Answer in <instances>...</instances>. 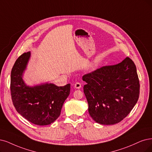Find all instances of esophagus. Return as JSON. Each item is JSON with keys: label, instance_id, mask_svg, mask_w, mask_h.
Returning <instances> with one entry per match:
<instances>
[{"label": "esophagus", "instance_id": "34e87169", "mask_svg": "<svg viewBox=\"0 0 152 152\" xmlns=\"http://www.w3.org/2000/svg\"><path fill=\"white\" fill-rule=\"evenodd\" d=\"M81 88V83L79 82H77L75 84V88L76 89H80Z\"/></svg>", "mask_w": 152, "mask_h": 152}]
</instances>
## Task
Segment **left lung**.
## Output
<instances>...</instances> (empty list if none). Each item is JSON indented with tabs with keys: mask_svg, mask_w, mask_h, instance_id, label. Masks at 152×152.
<instances>
[{
	"mask_svg": "<svg viewBox=\"0 0 152 152\" xmlns=\"http://www.w3.org/2000/svg\"><path fill=\"white\" fill-rule=\"evenodd\" d=\"M88 111L94 121L114 125L130 113L137 103L140 83L136 66L128 57L83 76Z\"/></svg>",
	"mask_w": 152,
	"mask_h": 152,
	"instance_id": "obj_1",
	"label": "left lung"
}]
</instances>
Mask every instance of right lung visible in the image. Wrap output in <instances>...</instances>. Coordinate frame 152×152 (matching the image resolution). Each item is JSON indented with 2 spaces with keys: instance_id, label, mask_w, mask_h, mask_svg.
<instances>
[{
  "instance_id": "add662e5",
  "label": "right lung",
  "mask_w": 152,
  "mask_h": 152,
  "mask_svg": "<svg viewBox=\"0 0 152 152\" xmlns=\"http://www.w3.org/2000/svg\"><path fill=\"white\" fill-rule=\"evenodd\" d=\"M31 54H22L15 62L10 75L11 97L17 111L27 120L37 125H50L59 116L71 85L58 86L45 83L27 86L23 75Z\"/></svg>"
}]
</instances>
